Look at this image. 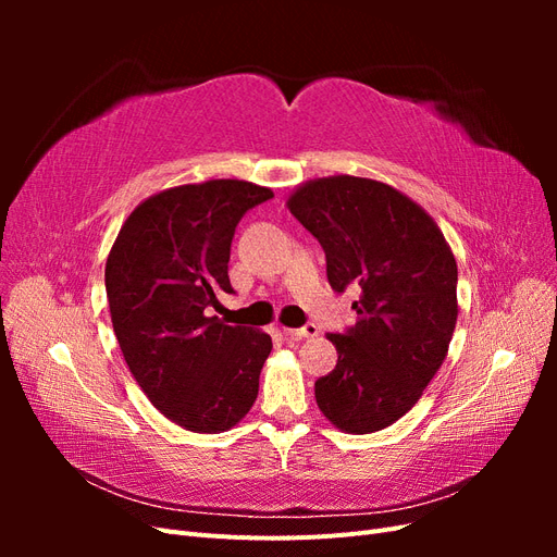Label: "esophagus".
<instances>
[{"mask_svg":"<svg viewBox=\"0 0 557 557\" xmlns=\"http://www.w3.org/2000/svg\"><path fill=\"white\" fill-rule=\"evenodd\" d=\"M285 334L295 336V339H313V336H318V327L313 323L305 325V327H293V330H285Z\"/></svg>","mask_w":557,"mask_h":557,"instance_id":"obj_1","label":"esophagus"}]
</instances>
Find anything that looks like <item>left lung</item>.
<instances>
[{"label": "left lung", "mask_w": 557, "mask_h": 557, "mask_svg": "<svg viewBox=\"0 0 557 557\" xmlns=\"http://www.w3.org/2000/svg\"><path fill=\"white\" fill-rule=\"evenodd\" d=\"M285 207L323 246L332 288H360L356 327L327 334L339 360L315 381L318 409L348 434L391 428L440 372L458 323L444 232L393 185L350 174L301 183Z\"/></svg>", "instance_id": "1"}]
</instances>
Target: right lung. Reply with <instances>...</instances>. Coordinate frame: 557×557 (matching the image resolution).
<instances>
[{
  "label": "right lung",
  "mask_w": 557,
  "mask_h": 557,
  "mask_svg": "<svg viewBox=\"0 0 557 557\" xmlns=\"http://www.w3.org/2000/svg\"><path fill=\"white\" fill-rule=\"evenodd\" d=\"M272 197L239 178L166 188L127 215L107 258L111 323L129 372L150 404L188 432H227L258 397L272 336L209 311L218 295L234 293V227Z\"/></svg>",
  "instance_id": "obj_1"
}]
</instances>
